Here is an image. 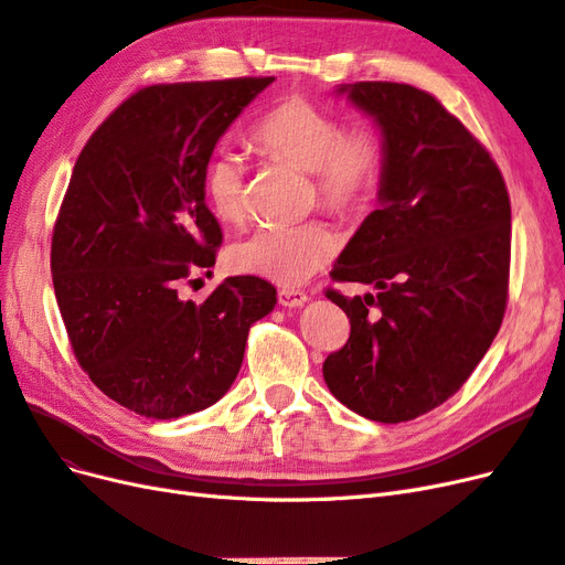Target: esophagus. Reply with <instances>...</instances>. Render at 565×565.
Listing matches in <instances>:
<instances>
[{
  "label": "esophagus",
  "mask_w": 565,
  "mask_h": 565,
  "mask_svg": "<svg viewBox=\"0 0 565 565\" xmlns=\"http://www.w3.org/2000/svg\"><path fill=\"white\" fill-rule=\"evenodd\" d=\"M307 294L298 288H279V305L281 307H302L307 302Z\"/></svg>",
  "instance_id": "esophagus-1"
}]
</instances>
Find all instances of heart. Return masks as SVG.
<instances>
[{
	"instance_id": "b5f03b06",
	"label": "heart",
	"mask_w": 565,
	"mask_h": 565,
	"mask_svg": "<svg viewBox=\"0 0 565 565\" xmlns=\"http://www.w3.org/2000/svg\"><path fill=\"white\" fill-rule=\"evenodd\" d=\"M250 140L312 178L317 202L338 215H359L371 206L385 169L382 145L371 129L344 124L307 98H286L256 124ZM246 167L232 150L211 154L204 194L217 221L239 225L246 217ZM338 253V236L321 221L256 230L230 248V267L281 286L315 277Z\"/></svg>"
}]
</instances>
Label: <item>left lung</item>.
<instances>
[{
    "label": "left lung",
    "mask_w": 565,
    "mask_h": 565,
    "mask_svg": "<svg viewBox=\"0 0 565 565\" xmlns=\"http://www.w3.org/2000/svg\"><path fill=\"white\" fill-rule=\"evenodd\" d=\"M335 94L375 119L385 169L377 209L331 271L375 296L326 290L352 331L323 380L369 420L406 423L458 392L500 331L512 206L493 157L427 90L356 82Z\"/></svg>",
    "instance_id": "1"
}]
</instances>
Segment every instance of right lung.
Listing matches in <instances>:
<instances>
[{
  "mask_svg": "<svg viewBox=\"0 0 565 565\" xmlns=\"http://www.w3.org/2000/svg\"><path fill=\"white\" fill-rule=\"evenodd\" d=\"M275 77L154 84L88 138L53 225L51 277L65 331L94 385L152 420L213 406L242 369L250 323L277 305L260 277L180 298L215 265L206 206L215 142Z\"/></svg>",
  "mask_w": 565,
  "mask_h": 565,
  "instance_id": "add662e5",
  "label": "right lung"
}]
</instances>
